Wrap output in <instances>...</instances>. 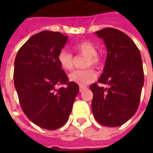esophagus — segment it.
Masks as SVG:
<instances>
[{"instance_id":"34e87169","label":"esophagus","mask_w":153,"mask_h":153,"mask_svg":"<svg viewBox=\"0 0 153 153\" xmlns=\"http://www.w3.org/2000/svg\"><path fill=\"white\" fill-rule=\"evenodd\" d=\"M86 87H84V86H80V87H79V91H80V92H82V91H84V90H86Z\"/></svg>"}]
</instances>
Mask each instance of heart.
Instances as JSON below:
<instances>
[{"label":"heart","instance_id":"1","mask_svg":"<svg viewBox=\"0 0 153 153\" xmlns=\"http://www.w3.org/2000/svg\"><path fill=\"white\" fill-rule=\"evenodd\" d=\"M73 49L78 54L86 56L84 66H92L96 68H99L102 66V58L97 53V48L94 44L88 40H83L76 43L73 45ZM58 61L60 66L66 71H71L74 65V58L72 54L62 49L58 55ZM97 74L92 68H86L84 70H76L71 72L69 75V79L71 82L79 84L80 86H86L96 79Z\"/></svg>","mask_w":153,"mask_h":153}]
</instances>
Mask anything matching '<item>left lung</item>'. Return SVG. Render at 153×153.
Returning <instances> with one entry per match:
<instances>
[{"label": "left lung", "mask_w": 153, "mask_h": 153, "mask_svg": "<svg viewBox=\"0 0 153 153\" xmlns=\"http://www.w3.org/2000/svg\"><path fill=\"white\" fill-rule=\"evenodd\" d=\"M103 39L107 57L98 83L91 85L93 92L92 111L98 123L108 127L123 125L135 114L144 85L140 52L126 33L113 27L96 32Z\"/></svg>", "instance_id": "obj_1"}]
</instances>
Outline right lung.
Listing matches in <instances>:
<instances>
[{
  "label": "right lung",
  "mask_w": 153,
  "mask_h": 153,
  "mask_svg": "<svg viewBox=\"0 0 153 153\" xmlns=\"http://www.w3.org/2000/svg\"><path fill=\"white\" fill-rule=\"evenodd\" d=\"M67 41L60 32H40L20 48L14 62V85L21 109L30 121L48 130L67 122L79 91L58 61Z\"/></svg>",
  "instance_id": "1"
}]
</instances>
